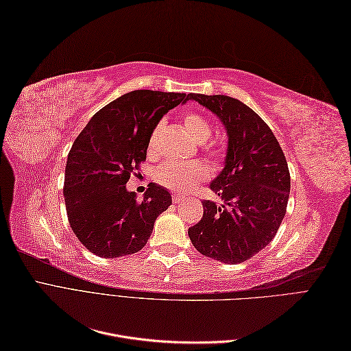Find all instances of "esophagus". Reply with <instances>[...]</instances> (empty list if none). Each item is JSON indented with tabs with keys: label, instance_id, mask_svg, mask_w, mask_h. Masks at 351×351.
<instances>
[{
	"label": "esophagus",
	"instance_id": "34e87169",
	"mask_svg": "<svg viewBox=\"0 0 351 351\" xmlns=\"http://www.w3.org/2000/svg\"><path fill=\"white\" fill-rule=\"evenodd\" d=\"M186 199H184V196H182V195H173V202L176 205H180V204H183Z\"/></svg>",
	"mask_w": 351,
	"mask_h": 351
}]
</instances>
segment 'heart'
Returning <instances> with one entry per match:
<instances>
[{
	"label": "heart",
	"mask_w": 351,
	"mask_h": 351,
	"mask_svg": "<svg viewBox=\"0 0 351 351\" xmlns=\"http://www.w3.org/2000/svg\"><path fill=\"white\" fill-rule=\"evenodd\" d=\"M184 127L189 136L197 143H202L209 139L212 133V127L209 121L196 112H189L184 115ZM162 130V123H158L149 137V151L155 152L159 134ZM209 155L212 159H217L219 156L218 147L209 146L208 147ZM208 177V169L204 164L200 162H178V161H168L159 165L155 171V180L169 190H176V192H187V190L193 189L202 180Z\"/></svg>",
	"instance_id": "b5f03b06"
}]
</instances>
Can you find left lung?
Returning <instances> with one entry per match:
<instances>
[{
  "label": "left lung",
  "mask_w": 351,
  "mask_h": 351,
  "mask_svg": "<svg viewBox=\"0 0 351 351\" xmlns=\"http://www.w3.org/2000/svg\"><path fill=\"white\" fill-rule=\"evenodd\" d=\"M214 112L228 136L224 169L210 183L222 200H204V217L189 237L204 256L236 265L254 256L277 234L290 196V171L269 125L241 101L189 93Z\"/></svg>",
  "instance_id": "8db88e82"
}]
</instances>
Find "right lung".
I'll return each mask as SVG.
<instances>
[{
  "label": "right lung",
  "mask_w": 351,
  "mask_h": 351,
  "mask_svg": "<svg viewBox=\"0 0 351 351\" xmlns=\"http://www.w3.org/2000/svg\"><path fill=\"white\" fill-rule=\"evenodd\" d=\"M187 101L186 93L133 90L105 105L74 141L64 176L70 227L89 252L120 258L139 252L171 195L149 183L142 200L125 189L146 159L149 137L164 114Z\"/></svg>",
  "instance_id": "add662e5"
}]
</instances>
